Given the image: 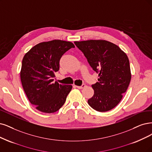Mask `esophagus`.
I'll list each match as a JSON object with an SVG mask.
<instances>
[{
  "mask_svg": "<svg viewBox=\"0 0 152 152\" xmlns=\"http://www.w3.org/2000/svg\"><path fill=\"white\" fill-rule=\"evenodd\" d=\"M86 86V85H85V84H83V85H81V86H76V88H77L78 89H83V88H85Z\"/></svg>",
  "mask_w": 152,
  "mask_h": 152,
  "instance_id": "esophagus-1",
  "label": "esophagus"
}]
</instances>
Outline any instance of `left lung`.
Segmentation results:
<instances>
[{
  "label": "left lung",
  "mask_w": 152,
  "mask_h": 152,
  "mask_svg": "<svg viewBox=\"0 0 152 152\" xmlns=\"http://www.w3.org/2000/svg\"><path fill=\"white\" fill-rule=\"evenodd\" d=\"M89 65L98 73V82L92 85L94 95L88 103L97 111L116 106L130 84L132 75L127 55L117 45L106 40L75 41Z\"/></svg>",
  "instance_id": "1"
}]
</instances>
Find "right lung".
<instances>
[{
    "instance_id": "obj_1",
    "label": "right lung",
    "mask_w": 152,
    "mask_h": 152,
    "mask_svg": "<svg viewBox=\"0 0 152 152\" xmlns=\"http://www.w3.org/2000/svg\"><path fill=\"white\" fill-rule=\"evenodd\" d=\"M75 45L71 42L53 40L40 42L24 56L20 70L22 87L30 103L43 113H53L64 104L72 85L53 82L59 69V61Z\"/></svg>"
}]
</instances>
